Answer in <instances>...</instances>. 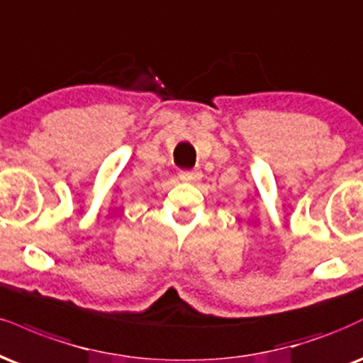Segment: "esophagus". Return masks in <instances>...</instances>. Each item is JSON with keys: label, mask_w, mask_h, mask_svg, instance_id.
<instances>
[{"label": "esophagus", "mask_w": 363, "mask_h": 363, "mask_svg": "<svg viewBox=\"0 0 363 363\" xmlns=\"http://www.w3.org/2000/svg\"><path fill=\"white\" fill-rule=\"evenodd\" d=\"M179 179L181 181H196V179H199V172L198 170H181Z\"/></svg>", "instance_id": "34e87169"}]
</instances>
